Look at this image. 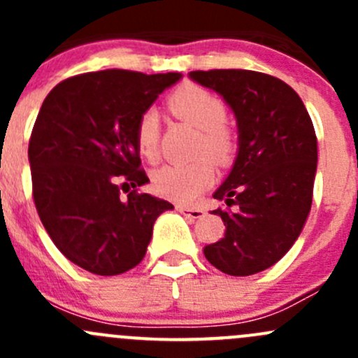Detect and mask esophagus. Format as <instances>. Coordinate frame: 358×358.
<instances>
[{"label":"esophagus","mask_w":358,"mask_h":358,"mask_svg":"<svg viewBox=\"0 0 358 358\" xmlns=\"http://www.w3.org/2000/svg\"><path fill=\"white\" fill-rule=\"evenodd\" d=\"M178 209L180 213H182V215H185L187 218H190V220H201L202 216L206 215L204 211H202V209H194V208H187V206H178Z\"/></svg>","instance_id":"1"}]
</instances>
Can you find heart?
Here are the masks:
<instances>
[{
  "label": "heart",
  "mask_w": 358,
  "mask_h": 358,
  "mask_svg": "<svg viewBox=\"0 0 358 358\" xmlns=\"http://www.w3.org/2000/svg\"><path fill=\"white\" fill-rule=\"evenodd\" d=\"M169 109L176 117L199 129V152L208 154L216 162H227L234 152V140L225 128L227 107L216 95L201 86H183L169 96ZM135 140L138 152L149 161L157 157L159 114L145 109L136 121ZM215 178L211 162L206 159L189 164H166L154 171L152 183L159 196L176 202H192L208 189Z\"/></svg>",
  "instance_id": "heart-1"
}]
</instances>
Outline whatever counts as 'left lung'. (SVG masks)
<instances>
[{
	"label": "left lung",
	"mask_w": 358,
	"mask_h": 358,
	"mask_svg": "<svg viewBox=\"0 0 358 358\" xmlns=\"http://www.w3.org/2000/svg\"><path fill=\"white\" fill-rule=\"evenodd\" d=\"M236 115L237 157L213 197L225 236L204 248L223 273L246 277L275 265L301 234L312 208L317 136L298 93L280 79L243 69L194 71Z\"/></svg>",
	"instance_id": "left-lung-1"
}]
</instances>
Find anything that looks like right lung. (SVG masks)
<instances>
[{
	"instance_id": "obj_1",
	"label": "right lung",
	"mask_w": 358,
	"mask_h": 358,
	"mask_svg": "<svg viewBox=\"0 0 358 358\" xmlns=\"http://www.w3.org/2000/svg\"><path fill=\"white\" fill-rule=\"evenodd\" d=\"M182 74L86 72L59 83L29 140L32 197L50 239L74 265L119 275L138 265L161 213L173 204L136 189V121ZM134 190L126 198L120 190Z\"/></svg>"
}]
</instances>
